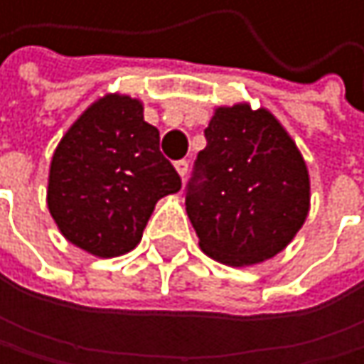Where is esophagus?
<instances>
[{"label":"esophagus","instance_id":"obj_1","mask_svg":"<svg viewBox=\"0 0 364 364\" xmlns=\"http://www.w3.org/2000/svg\"><path fill=\"white\" fill-rule=\"evenodd\" d=\"M174 168H176V172L181 174V178H186V176H188V170H190V164H188L186 159H181V161L174 164Z\"/></svg>","mask_w":364,"mask_h":364}]
</instances>
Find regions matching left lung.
Wrapping results in <instances>:
<instances>
[{
	"instance_id": "1",
	"label": "left lung",
	"mask_w": 364,
	"mask_h": 364,
	"mask_svg": "<svg viewBox=\"0 0 364 364\" xmlns=\"http://www.w3.org/2000/svg\"><path fill=\"white\" fill-rule=\"evenodd\" d=\"M205 139L186 188L200 249L231 267L273 257L308 216L310 178L295 141L249 105L218 109Z\"/></svg>"
}]
</instances>
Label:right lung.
Returning a JSON list of instances; mask_svg holds the SVG:
<instances>
[{"instance_id":"right-lung-1","label":"right lung","mask_w":364,"mask_h":364,"mask_svg":"<svg viewBox=\"0 0 364 364\" xmlns=\"http://www.w3.org/2000/svg\"><path fill=\"white\" fill-rule=\"evenodd\" d=\"M181 190L159 150V131L129 95L91 105L60 139L50 168L48 207L60 233L97 255L129 253L157 200Z\"/></svg>"}]
</instances>
